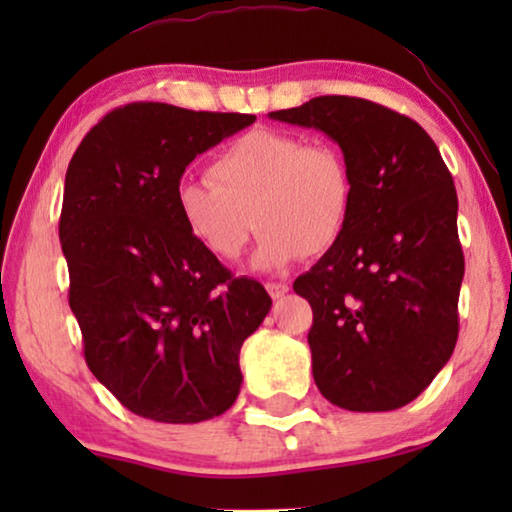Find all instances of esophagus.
<instances>
[{
	"instance_id": "esophagus-1",
	"label": "esophagus",
	"mask_w": 512,
	"mask_h": 512,
	"mask_svg": "<svg viewBox=\"0 0 512 512\" xmlns=\"http://www.w3.org/2000/svg\"><path fill=\"white\" fill-rule=\"evenodd\" d=\"M265 289H268L272 298L279 300V298H284L286 293H289V284H286V282H268V284H265Z\"/></svg>"
}]
</instances>
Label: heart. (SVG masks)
<instances>
[{
	"label": "heart",
	"instance_id": "heart-1",
	"mask_svg": "<svg viewBox=\"0 0 512 512\" xmlns=\"http://www.w3.org/2000/svg\"><path fill=\"white\" fill-rule=\"evenodd\" d=\"M207 179H186L174 191L184 226L209 254L235 261L254 221L263 228L254 268L277 270L305 254H324L345 233L354 205V177L331 144L279 130H251L228 144Z\"/></svg>",
	"mask_w": 512,
	"mask_h": 512
}]
</instances>
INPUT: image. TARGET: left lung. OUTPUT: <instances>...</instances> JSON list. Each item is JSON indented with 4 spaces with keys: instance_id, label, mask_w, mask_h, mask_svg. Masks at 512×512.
I'll list each match as a JSON object with an SVG mask.
<instances>
[{
    "instance_id": "8db88e82",
    "label": "left lung",
    "mask_w": 512,
    "mask_h": 512,
    "mask_svg": "<svg viewBox=\"0 0 512 512\" xmlns=\"http://www.w3.org/2000/svg\"><path fill=\"white\" fill-rule=\"evenodd\" d=\"M268 116L324 132L354 177L345 233L293 282L314 314V382L338 408H403L457 345L464 251L452 174L422 125L361 97H314Z\"/></svg>"
}]
</instances>
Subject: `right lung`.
<instances>
[{
    "label": "right lung",
    "mask_w": 512,
    "mask_h": 512,
    "mask_svg": "<svg viewBox=\"0 0 512 512\" xmlns=\"http://www.w3.org/2000/svg\"><path fill=\"white\" fill-rule=\"evenodd\" d=\"M256 121L163 102L114 109L69 160L60 244L93 375L139 417L195 424L242 387V342L272 300L233 277L177 212L195 156Z\"/></svg>",
    "instance_id": "add662e5"
}]
</instances>
